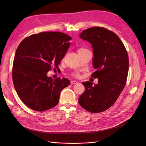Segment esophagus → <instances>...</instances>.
<instances>
[{
	"label": "esophagus",
	"instance_id": "1",
	"mask_svg": "<svg viewBox=\"0 0 146 146\" xmlns=\"http://www.w3.org/2000/svg\"><path fill=\"white\" fill-rule=\"evenodd\" d=\"M70 83H71L72 85H75V84L78 83V82L76 81V80H72V81L70 82Z\"/></svg>",
	"mask_w": 146,
	"mask_h": 146
}]
</instances>
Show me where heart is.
Listing matches in <instances>:
<instances>
[{
  "label": "heart",
  "mask_w": 146,
  "mask_h": 146,
  "mask_svg": "<svg viewBox=\"0 0 146 146\" xmlns=\"http://www.w3.org/2000/svg\"><path fill=\"white\" fill-rule=\"evenodd\" d=\"M87 50V49L84 48H79L78 50V53H80V52H82V51H85V50ZM73 76H74V77H79V74L78 73H77V72H75V73H73Z\"/></svg>",
  "instance_id": "1"
}]
</instances>
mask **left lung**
Wrapping results in <instances>:
<instances>
[{
	"mask_svg": "<svg viewBox=\"0 0 146 146\" xmlns=\"http://www.w3.org/2000/svg\"><path fill=\"white\" fill-rule=\"evenodd\" d=\"M80 37L92 45L96 71L91 77L98 78V83L93 86L90 82H82L85 90L79 98V103L90 112H101L114 104L125 86L128 53L118 35L105 28H89L83 31Z\"/></svg>",
	"mask_w": 146,
	"mask_h": 146,
	"instance_id": "1",
	"label": "left lung"
}]
</instances>
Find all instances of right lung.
Instances as JSON below:
<instances>
[{
	"instance_id": "1",
	"label": "right lung",
	"mask_w": 146,
	"mask_h": 146,
	"mask_svg": "<svg viewBox=\"0 0 146 146\" xmlns=\"http://www.w3.org/2000/svg\"><path fill=\"white\" fill-rule=\"evenodd\" d=\"M72 37L61 32H42L24 38L13 60L15 90L30 109L45 111L56 106L61 91L70 85L66 78L52 79L47 73L58 68L70 45Z\"/></svg>"
}]
</instances>
